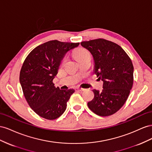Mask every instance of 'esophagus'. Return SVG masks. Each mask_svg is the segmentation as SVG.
I'll return each mask as SVG.
<instances>
[{"mask_svg":"<svg viewBox=\"0 0 152 152\" xmlns=\"http://www.w3.org/2000/svg\"><path fill=\"white\" fill-rule=\"evenodd\" d=\"M76 89V90L80 91V92H83V91H85V90H86L85 88H80V87H77Z\"/></svg>","mask_w":152,"mask_h":152,"instance_id":"esophagus-1","label":"esophagus"}]
</instances>
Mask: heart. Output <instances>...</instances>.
<instances>
[{
  "label": "heart",
  "mask_w": 152,
  "mask_h": 152,
  "mask_svg": "<svg viewBox=\"0 0 152 152\" xmlns=\"http://www.w3.org/2000/svg\"><path fill=\"white\" fill-rule=\"evenodd\" d=\"M74 57H75V59L78 61V60L85 58L86 57H90V54L89 53V51L84 48H79L78 49H77L75 53H74ZM66 60V57H64L62 60V62H64L65 60Z\"/></svg>",
  "instance_id": "1"
}]
</instances>
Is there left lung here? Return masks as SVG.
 Instances as JSON below:
<instances>
[{"mask_svg":"<svg viewBox=\"0 0 152 152\" xmlns=\"http://www.w3.org/2000/svg\"><path fill=\"white\" fill-rule=\"evenodd\" d=\"M81 45L92 53L94 73L103 81L101 92L92 90L94 98L88 102L89 109L99 116L113 115L124 106L132 87V60L122 47L104 39L82 41Z\"/></svg>","mask_w":152,"mask_h":152,"instance_id":"obj_1","label":"left lung"}]
</instances>
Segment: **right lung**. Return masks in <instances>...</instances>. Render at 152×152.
<instances>
[{
  "label": "right lung",
  "instance_id": "obj_1",
  "mask_svg": "<svg viewBox=\"0 0 152 152\" xmlns=\"http://www.w3.org/2000/svg\"><path fill=\"white\" fill-rule=\"evenodd\" d=\"M79 45L48 41L36 47L24 60L20 73L23 93L29 106L42 118L57 119L66 110L75 90H60L54 86L53 80L64 55Z\"/></svg>",
  "mask_w": 152,
  "mask_h": 152
}]
</instances>
